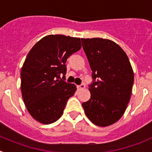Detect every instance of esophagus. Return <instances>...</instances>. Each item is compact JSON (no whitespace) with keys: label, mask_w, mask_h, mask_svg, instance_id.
<instances>
[{"label":"esophagus","mask_w":152,"mask_h":152,"mask_svg":"<svg viewBox=\"0 0 152 152\" xmlns=\"http://www.w3.org/2000/svg\"><path fill=\"white\" fill-rule=\"evenodd\" d=\"M84 88H85V85L84 83H82V85L78 86V89H79V90H82V89Z\"/></svg>","instance_id":"34e87169"}]
</instances>
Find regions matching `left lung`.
<instances>
[{
	"label": "left lung",
	"mask_w": 152,
	"mask_h": 152,
	"mask_svg": "<svg viewBox=\"0 0 152 152\" xmlns=\"http://www.w3.org/2000/svg\"><path fill=\"white\" fill-rule=\"evenodd\" d=\"M92 71L90 99L82 104L90 121L99 126L117 122L125 113L134 82V73L124 50L113 41L82 39Z\"/></svg>",
	"instance_id": "1"
}]
</instances>
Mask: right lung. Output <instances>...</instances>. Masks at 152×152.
<instances>
[{
	"instance_id": "1",
	"label": "right lung",
	"mask_w": 152,
	"mask_h": 152,
	"mask_svg": "<svg viewBox=\"0 0 152 152\" xmlns=\"http://www.w3.org/2000/svg\"><path fill=\"white\" fill-rule=\"evenodd\" d=\"M81 47L80 38L50 34L28 52L20 72L21 93L27 110L39 123L56 121L69 98L74 95L76 85L65 81V62Z\"/></svg>"
}]
</instances>
